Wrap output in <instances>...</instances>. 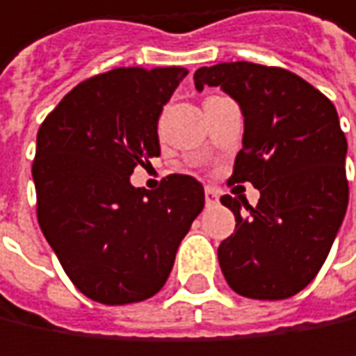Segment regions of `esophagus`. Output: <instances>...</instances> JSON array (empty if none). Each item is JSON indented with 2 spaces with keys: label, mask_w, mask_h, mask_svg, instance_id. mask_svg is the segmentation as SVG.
<instances>
[{
  "label": "esophagus",
  "mask_w": 356,
  "mask_h": 356,
  "mask_svg": "<svg viewBox=\"0 0 356 356\" xmlns=\"http://www.w3.org/2000/svg\"><path fill=\"white\" fill-rule=\"evenodd\" d=\"M218 199H220V193H218V188H213V186H207V188H205V203H207V207L216 205V203H218Z\"/></svg>",
  "instance_id": "esophagus-1"
}]
</instances>
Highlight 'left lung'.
Here are the masks:
<instances>
[{
	"mask_svg": "<svg viewBox=\"0 0 356 356\" xmlns=\"http://www.w3.org/2000/svg\"><path fill=\"white\" fill-rule=\"evenodd\" d=\"M195 87L238 103L245 134L230 182L261 193L257 207L220 199L236 218L218 249L222 273L241 296L288 298L317 275L346 216L348 147L336 107L300 76L251 62L199 68Z\"/></svg>",
	"mask_w": 356,
	"mask_h": 356,
	"instance_id": "1",
	"label": "left lung"
}]
</instances>
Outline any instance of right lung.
<instances>
[{
	"instance_id": "right-lung-1",
	"label": "right lung",
	"mask_w": 356,
	"mask_h": 356,
	"mask_svg": "<svg viewBox=\"0 0 356 356\" xmlns=\"http://www.w3.org/2000/svg\"><path fill=\"white\" fill-rule=\"evenodd\" d=\"M186 68H115L70 90L37 134L39 226L74 286L103 305L145 300L165 284L205 205L199 180L130 184L159 155L157 120Z\"/></svg>"
}]
</instances>
